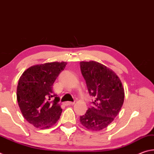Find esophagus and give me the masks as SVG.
Here are the masks:
<instances>
[{
	"instance_id": "esophagus-1",
	"label": "esophagus",
	"mask_w": 154,
	"mask_h": 154,
	"mask_svg": "<svg viewBox=\"0 0 154 154\" xmlns=\"http://www.w3.org/2000/svg\"><path fill=\"white\" fill-rule=\"evenodd\" d=\"M74 104H75L74 102H65V103H64V105H66V106L72 105H74Z\"/></svg>"
}]
</instances>
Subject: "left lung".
<instances>
[{"mask_svg": "<svg viewBox=\"0 0 154 154\" xmlns=\"http://www.w3.org/2000/svg\"><path fill=\"white\" fill-rule=\"evenodd\" d=\"M81 71L93 106L80 117L83 126L93 131L107 127L118 116L124 103V90L116 72L96 61L80 62Z\"/></svg>", "mask_w": 154, "mask_h": 154, "instance_id": "left-lung-1", "label": "left lung"}]
</instances>
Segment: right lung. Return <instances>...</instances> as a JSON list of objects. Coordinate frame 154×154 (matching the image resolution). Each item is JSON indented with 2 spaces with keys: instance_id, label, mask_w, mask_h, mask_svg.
I'll use <instances>...</instances> for the list:
<instances>
[{
  "instance_id": "right-lung-1",
  "label": "right lung",
  "mask_w": 154,
  "mask_h": 154,
  "mask_svg": "<svg viewBox=\"0 0 154 154\" xmlns=\"http://www.w3.org/2000/svg\"><path fill=\"white\" fill-rule=\"evenodd\" d=\"M66 64L54 62L34 65L20 77L17 87L18 105L24 118L37 128L53 126L61 116L60 98L54 94L52 88ZM53 97L55 98L52 101Z\"/></svg>"
}]
</instances>
